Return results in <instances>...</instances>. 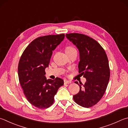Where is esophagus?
Segmentation results:
<instances>
[{
  "label": "esophagus",
  "mask_w": 128,
  "mask_h": 128,
  "mask_svg": "<svg viewBox=\"0 0 128 128\" xmlns=\"http://www.w3.org/2000/svg\"><path fill=\"white\" fill-rule=\"evenodd\" d=\"M64 84H69V83H71V82L69 80H64Z\"/></svg>",
  "instance_id": "obj_1"
}]
</instances>
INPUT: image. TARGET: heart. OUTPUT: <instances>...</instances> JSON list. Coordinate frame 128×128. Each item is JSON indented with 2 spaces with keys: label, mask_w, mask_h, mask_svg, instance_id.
<instances>
[{
  "label": "heart",
  "mask_w": 128,
  "mask_h": 128,
  "mask_svg": "<svg viewBox=\"0 0 128 128\" xmlns=\"http://www.w3.org/2000/svg\"><path fill=\"white\" fill-rule=\"evenodd\" d=\"M76 50L75 48L72 47H68L66 48V52H72V51Z\"/></svg>",
  "instance_id": "1"
}]
</instances>
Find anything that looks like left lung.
Here are the masks:
<instances>
[{"label": "left lung", "mask_w": 128, "mask_h": 128, "mask_svg": "<svg viewBox=\"0 0 128 128\" xmlns=\"http://www.w3.org/2000/svg\"><path fill=\"white\" fill-rule=\"evenodd\" d=\"M66 36L79 50V73L86 79L83 86L75 82L80 90L73 99L79 105L90 108L100 100L108 86L110 79L108 56L100 44L90 37L76 33Z\"/></svg>", "instance_id": "obj_1"}]
</instances>
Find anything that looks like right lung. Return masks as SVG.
<instances>
[{"instance_id":"1","label":"right lung","mask_w":128,"mask_h":128,"mask_svg":"<svg viewBox=\"0 0 128 128\" xmlns=\"http://www.w3.org/2000/svg\"><path fill=\"white\" fill-rule=\"evenodd\" d=\"M64 38V34H60L37 38L26 48L20 58V83L27 100L36 108H46L52 105L58 89L64 84L62 79L47 80L45 75L52 52Z\"/></svg>"}]
</instances>
